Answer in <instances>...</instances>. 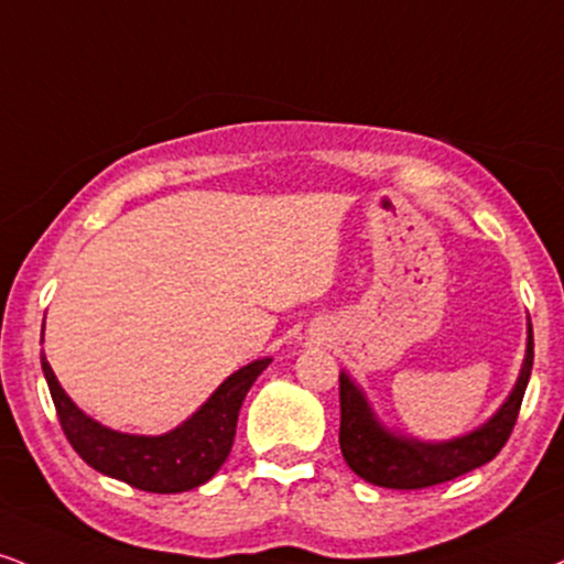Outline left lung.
Wrapping results in <instances>:
<instances>
[{
  "instance_id": "obj_1",
  "label": "left lung",
  "mask_w": 564,
  "mask_h": 564,
  "mask_svg": "<svg viewBox=\"0 0 564 564\" xmlns=\"http://www.w3.org/2000/svg\"><path fill=\"white\" fill-rule=\"evenodd\" d=\"M533 368V328L528 317L525 359L518 376V383L505 399V404L476 431L449 441H417L399 436L386 429L376 417L372 406L365 399L359 386L347 372L338 376V397H341V429L338 444L347 465L359 478L383 488H429L446 484L476 467L491 463L507 444L520 415L522 397H525L528 378Z\"/></svg>"
}]
</instances>
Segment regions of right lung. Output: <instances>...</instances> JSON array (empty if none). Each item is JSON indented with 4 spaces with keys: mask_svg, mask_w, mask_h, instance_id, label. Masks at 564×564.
<instances>
[{
    "mask_svg": "<svg viewBox=\"0 0 564 564\" xmlns=\"http://www.w3.org/2000/svg\"><path fill=\"white\" fill-rule=\"evenodd\" d=\"M44 336V328H42ZM44 341V338H42ZM270 359H254L217 386L213 397L178 429L162 436H135L97 423L67 397L42 351V370L67 441L94 470L149 494H181L207 484L234 446L243 397Z\"/></svg>",
    "mask_w": 564,
    "mask_h": 564,
    "instance_id": "obj_1",
    "label": "right lung"
}]
</instances>
